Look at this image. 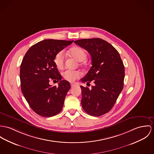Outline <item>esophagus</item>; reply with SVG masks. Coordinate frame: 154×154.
Returning <instances> with one entry per match:
<instances>
[{
	"instance_id": "1",
	"label": "esophagus",
	"mask_w": 154,
	"mask_h": 154,
	"mask_svg": "<svg viewBox=\"0 0 154 154\" xmlns=\"http://www.w3.org/2000/svg\"><path fill=\"white\" fill-rule=\"evenodd\" d=\"M75 86V84H71V88H73V87H74Z\"/></svg>"
}]
</instances>
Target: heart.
I'll return each instance as SVG.
<instances>
[{"mask_svg": "<svg viewBox=\"0 0 154 154\" xmlns=\"http://www.w3.org/2000/svg\"><path fill=\"white\" fill-rule=\"evenodd\" d=\"M69 53L75 59L79 61H83L87 58V53L85 50L80 47H74L71 48L69 50ZM65 56L63 51H60L57 53L54 58V63L56 67L61 69L64 67V65ZM81 72L79 71H73L70 70H67L63 72L62 75L63 78L70 82L75 81L77 79L81 76Z\"/></svg>", "mask_w": 154, "mask_h": 154, "instance_id": "heart-1", "label": "heart"}]
</instances>
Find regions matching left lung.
Returning <instances> with one entry per match:
<instances>
[{
	"label": "left lung",
	"mask_w": 154,
	"mask_h": 154,
	"mask_svg": "<svg viewBox=\"0 0 154 154\" xmlns=\"http://www.w3.org/2000/svg\"><path fill=\"white\" fill-rule=\"evenodd\" d=\"M74 43L90 54L92 66L81 79L82 83L93 82L91 89L80 86L82 105L89 115L99 117L108 112L114 106L124 87L125 69L118 51L100 38H84Z\"/></svg>",
	"instance_id": "obj_1"
}]
</instances>
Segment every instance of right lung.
I'll return each instance as SVG.
<instances>
[{
  "mask_svg": "<svg viewBox=\"0 0 154 154\" xmlns=\"http://www.w3.org/2000/svg\"><path fill=\"white\" fill-rule=\"evenodd\" d=\"M73 42L46 39L30 48L21 63V90L30 108L38 115L50 117L61 111L70 84L62 77L54 63L57 53ZM51 80L59 82L52 87Z\"/></svg>",
  "mask_w": 154,
  "mask_h": 154,
  "instance_id": "right-lung-1",
  "label": "right lung"
}]
</instances>
